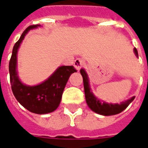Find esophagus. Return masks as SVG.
Returning a JSON list of instances; mask_svg holds the SVG:
<instances>
[{
  "label": "esophagus",
  "instance_id": "1",
  "mask_svg": "<svg viewBox=\"0 0 148 148\" xmlns=\"http://www.w3.org/2000/svg\"><path fill=\"white\" fill-rule=\"evenodd\" d=\"M84 60L82 59H80V58H77V59L75 60V61H74V66H75V68H76L77 70H79V69H81L84 65Z\"/></svg>",
  "mask_w": 148,
  "mask_h": 148
}]
</instances>
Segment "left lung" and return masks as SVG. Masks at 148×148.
<instances>
[{
	"label": "left lung",
	"instance_id": "obj_1",
	"mask_svg": "<svg viewBox=\"0 0 148 148\" xmlns=\"http://www.w3.org/2000/svg\"><path fill=\"white\" fill-rule=\"evenodd\" d=\"M134 52L137 57L138 56V51L135 48ZM80 74L83 76V81H84V94H85L86 103L91 109L96 113H98L99 115L103 116H112L119 114L123 112L124 109H126L127 107L132 102L135 96H133L129 99H127L124 102L120 103H108L103 102L99 100L97 97L93 95V93L91 91L90 85H89L88 77L87 73L84 71V69H80Z\"/></svg>",
	"mask_w": 148,
	"mask_h": 148
}]
</instances>
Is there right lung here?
<instances>
[{"label":"right lung","instance_id":"add662e5","mask_svg":"<svg viewBox=\"0 0 148 148\" xmlns=\"http://www.w3.org/2000/svg\"><path fill=\"white\" fill-rule=\"evenodd\" d=\"M39 26L40 25H30L23 32L18 41L13 46L9 70L12 93L17 101L31 112L47 114L54 112L58 108L69 78L76 70L73 66H60L49 79L38 85L28 86L21 83L16 72L17 51L29 30Z\"/></svg>","mask_w":148,"mask_h":148}]
</instances>
